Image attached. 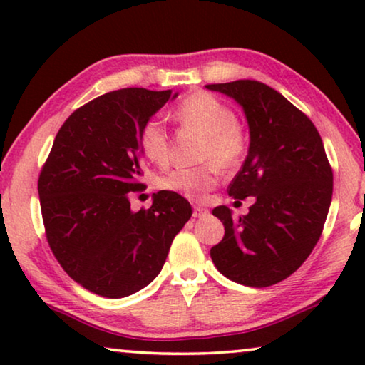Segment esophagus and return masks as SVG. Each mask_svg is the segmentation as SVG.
Here are the masks:
<instances>
[{"label":"esophagus","mask_w":365,"mask_h":365,"mask_svg":"<svg viewBox=\"0 0 365 365\" xmlns=\"http://www.w3.org/2000/svg\"><path fill=\"white\" fill-rule=\"evenodd\" d=\"M207 209L206 207H201V206H194V209H192V214H194V217H204V216H207Z\"/></svg>","instance_id":"34e87169"}]
</instances>
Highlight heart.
<instances>
[{
  "mask_svg": "<svg viewBox=\"0 0 365 365\" xmlns=\"http://www.w3.org/2000/svg\"><path fill=\"white\" fill-rule=\"evenodd\" d=\"M178 121L184 126L196 129L206 136L202 159L214 161L221 169H231L241 161L246 139L242 129L236 123L232 109L207 93H194L176 108ZM141 148L144 156L151 163L164 164L169 158V134L159 118H153L144 124L141 131ZM216 164L204 168H178L161 179L166 191L202 201L217 182Z\"/></svg>",
  "mask_w": 365,
  "mask_h": 365,
  "instance_id": "obj_1",
  "label": "heart"
}]
</instances>
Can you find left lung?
<instances>
[{"label": "left lung", "mask_w": 365, "mask_h": 365, "mask_svg": "<svg viewBox=\"0 0 365 365\" xmlns=\"http://www.w3.org/2000/svg\"><path fill=\"white\" fill-rule=\"evenodd\" d=\"M206 88L242 108L249 149L229 196L254 197L246 216L214 207L226 232L211 259L234 282L272 286L296 272L321 237L332 201L326 149L311 119L276 89L251 79Z\"/></svg>", "instance_id": "obj_1"}]
</instances>
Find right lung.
I'll return each instance as SVG.
<instances>
[{
    "label": "right lung",
    "mask_w": 365,
    "mask_h": 365,
    "mask_svg": "<svg viewBox=\"0 0 365 365\" xmlns=\"http://www.w3.org/2000/svg\"><path fill=\"white\" fill-rule=\"evenodd\" d=\"M179 93L126 88L76 109L54 138L38 181L49 247L68 276L98 296L141 291L166 262L192 209L173 191L133 211L141 191V131Z\"/></svg>",
    "instance_id": "obj_1"
}]
</instances>
